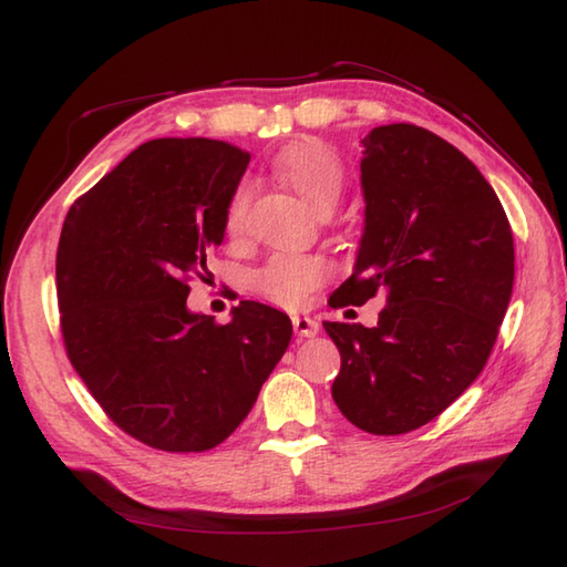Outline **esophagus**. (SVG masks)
I'll return each instance as SVG.
<instances>
[{"instance_id": "esophagus-1", "label": "esophagus", "mask_w": 567, "mask_h": 567, "mask_svg": "<svg viewBox=\"0 0 567 567\" xmlns=\"http://www.w3.org/2000/svg\"><path fill=\"white\" fill-rule=\"evenodd\" d=\"M293 330L298 338H316L320 330V322L310 316H293Z\"/></svg>"}]
</instances>
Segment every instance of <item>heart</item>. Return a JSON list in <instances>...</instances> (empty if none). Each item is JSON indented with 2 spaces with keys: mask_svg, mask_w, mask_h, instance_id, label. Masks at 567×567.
Segmentation results:
<instances>
[{
  "mask_svg": "<svg viewBox=\"0 0 567 567\" xmlns=\"http://www.w3.org/2000/svg\"><path fill=\"white\" fill-rule=\"evenodd\" d=\"M276 176L316 213L332 210L344 183V168L338 154L322 142L291 144L276 158ZM245 227V193L237 190L225 210L227 237H239ZM330 264L316 254H276L254 274V288L276 306L298 308L326 284Z\"/></svg>",
  "mask_w": 567,
  "mask_h": 567,
  "instance_id": "1",
  "label": "heart"
}]
</instances>
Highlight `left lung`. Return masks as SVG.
<instances>
[{
  "label": "left lung",
  "instance_id": "8db88e82",
  "mask_svg": "<svg viewBox=\"0 0 567 567\" xmlns=\"http://www.w3.org/2000/svg\"><path fill=\"white\" fill-rule=\"evenodd\" d=\"M364 233L332 308L386 293L374 328L322 322L342 367L332 399L374 435L421 429L489 360L514 288V237L472 161L415 124L362 138Z\"/></svg>",
  "mask_w": 567,
  "mask_h": 567
}]
</instances>
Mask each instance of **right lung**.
I'll return each mask as SVG.
<instances>
[{
    "label": "right lung",
    "mask_w": 567,
    "mask_h": 567,
    "mask_svg": "<svg viewBox=\"0 0 567 567\" xmlns=\"http://www.w3.org/2000/svg\"><path fill=\"white\" fill-rule=\"evenodd\" d=\"M247 166L233 144L154 138L75 200L58 241L71 364L124 433L166 453L233 435L293 334L257 300H239L225 326L188 310L190 276L223 245Z\"/></svg>",
    "instance_id": "1"
}]
</instances>
